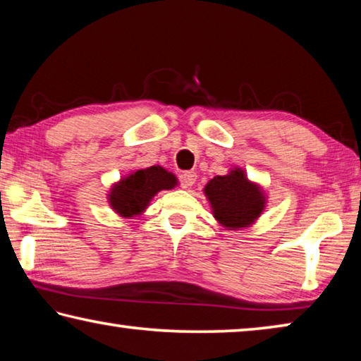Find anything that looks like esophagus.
Returning a JSON list of instances; mask_svg holds the SVG:
<instances>
[{
    "instance_id": "1",
    "label": "esophagus",
    "mask_w": 361,
    "mask_h": 361,
    "mask_svg": "<svg viewBox=\"0 0 361 361\" xmlns=\"http://www.w3.org/2000/svg\"><path fill=\"white\" fill-rule=\"evenodd\" d=\"M195 180H197V173H195V172H189V170H188V172L181 173V185L185 188L194 186Z\"/></svg>"
}]
</instances>
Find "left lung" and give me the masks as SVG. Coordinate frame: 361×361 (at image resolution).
<instances>
[{"instance_id":"1","label":"left lung","mask_w":361,"mask_h":361,"mask_svg":"<svg viewBox=\"0 0 361 361\" xmlns=\"http://www.w3.org/2000/svg\"><path fill=\"white\" fill-rule=\"evenodd\" d=\"M213 213L226 228H247L264 209V197L261 189L250 183L240 169L228 175H218L205 186Z\"/></svg>"}]
</instances>
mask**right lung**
I'll return each mask as SVG.
<instances>
[{
	"instance_id": "right-lung-1",
	"label": "right lung",
	"mask_w": 361,
	"mask_h": 361,
	"mask_svg": "<svg viewBox=\"0 0 361 361\" xmlns=\"http://www.w3.org/2000/svg\"><path fill=\"white\" fill-rule=\"evenodd\" d=\"M175 185L176 176L159 166L137 170L111 189L109 204L122 216L140 215L159 191Z\"/></svg>"
}]
</instances>
